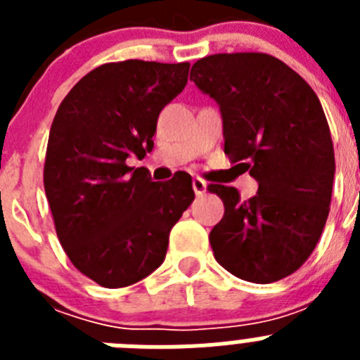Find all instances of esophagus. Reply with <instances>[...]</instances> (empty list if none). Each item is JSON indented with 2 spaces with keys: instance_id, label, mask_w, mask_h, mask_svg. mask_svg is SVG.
Masks as SVG:
<instances>
[{
  "instance_id": "obj_1",
  "label": "esophagus",
  "mask_w": 360,
  "mask_h": 360,
  "mask_svg": "<svg viewBox=\"0 0 360 360\" xmlns=\"http://www.w3.org/2000/svg\"><path fill=\"white\" fill-rule=\"evenodd\" d=\"M193 189H195L196 195H203L205 191H207V184H205V180L200 176H195L193 178Z\"/></svg>"
}]
</instances>
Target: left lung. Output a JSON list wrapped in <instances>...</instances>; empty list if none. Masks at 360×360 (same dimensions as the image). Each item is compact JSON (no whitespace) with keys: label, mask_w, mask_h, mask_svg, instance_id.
Returning a JSON list of instances; mask_svg holds the SVG:
<instances>
[{"label":"left lung","mask_w":360,"mask_h":360,"mask_svg":"<svg viewBox=\"0 0 360 360\" xmlns=\"http://www.w3.org/2000/svg\"><path fill=\"white\" fill-rule=\"evenodd\" d=\"M189 79L219 104L225 155L259 184L249 200L236 187H207L225 207L209 234L216 262L263 285L294 274L319 241L335 173L316 91L278 57L259 52L203 57Z\"/></svg>","instance_id":"left-lung-1"}]
</instances>
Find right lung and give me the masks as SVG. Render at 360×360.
<instances>
[{
	"instance_id": "add662e5",
	"label": "right lung",
	"mask_w": 360,
	"mask_h": 360,
	"mask_svg": "<svg viewBox=\"0 0 360 360\" xmlns=\"http://www.w3.org/2000/svg\"><path fill=\"white\" fill-rule=\"evenodd\" d=\"M189 66L106 63L73 86L53 117L43 182L57 238L73 266L104 288L158 269L171 229L195 200L189 174L157 184L126 162L153 149L158 115L184 90Z\"/></svg>"
}]
</instances>
